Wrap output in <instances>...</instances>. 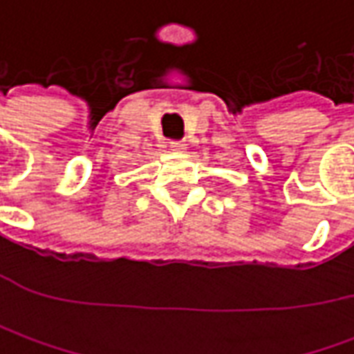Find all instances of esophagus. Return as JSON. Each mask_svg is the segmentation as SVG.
<instances>
[{
    "instance_id": "34e87169",
    "label": "esophagus",
    "mask_w": 354,
    "mask_h": 354,
    "mask_svg": "<svg viewBox=\"0 0 354 354\" xmlns=\"http://www.w3.org/2000/svg\"><path fill=\"white\" fill-rule=\"evenodd\" d=\"M171 149L173 151H177V153H183L185 149H187V143L185 142H169Z\"/></svg>"
}]
</instances>
